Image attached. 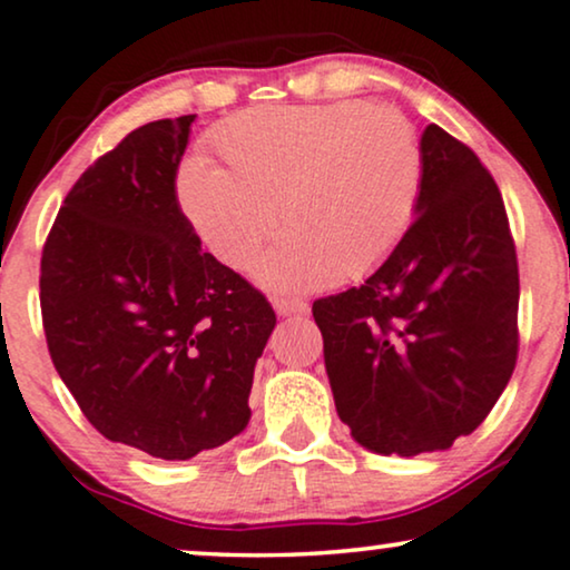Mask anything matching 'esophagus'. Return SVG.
<instances>
[{"label":"esophagus","instance_id":"1","mask_svg":"<svg viewBox=\"0 0 570 570\" xmlns=\"http://www.w3.org/2000/svg\"><path fill=\"white\" fill-rule=\"evenodd\" d=\"M274 308H277L279 317H291V314H306L308 304H306V301H301V298L279 296V298H274Z\"/></svg>","mask_w":570,"mask_h":570}]
</instances>
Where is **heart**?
I'll return each mask as SVG.
<instances>
[{"label": "heart", "mask_w": 570, "mask_h": 570, "mask_svg": "<svg viewBox=\"0 0 570 570\" xmlns=\"http://www.w3.org/2000/svg\"><path fill=\"white\" fill-rule=\"evenodd\" d=\"M227 168L193 158L177 195L206 248L232 269L256 256L277 224L291 227L256 264L272 291L362 277L412 227L425 156L410 118L364 102L266 105L229 118L210 139Z\"/></svg>", "instance_id": "obj_1"}]
</instances>
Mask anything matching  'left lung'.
Returning <instances> with one entry per match:
<instances>
[{"instance_id": "8db88e82", "label": "left lung", "mask_w": 570, "mask_h": 570, "mask_svg": "<svg viewBox=\"0 0 570 570\" xmlns=\"http://www.w3.org/2000/svg\"><path fill=\"white\" fill-rule=\"evenodd\" d=\"M417 219L360 287L314 301L338 417L377 454L473 433L518 360V256L479 156L425 126Z\"/></svg>"}]
</instances>
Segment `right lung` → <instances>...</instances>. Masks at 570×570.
<instances>
[{
	"label": "right lung",
	"instance_id": "add662e5",
	"mask_svg": "<svg viewBox=\"0 0 570 570\" xmlns=\"http://www.w3.org/2000/svg\"><path fill=\"white\" fill-rule=\"evenodd\" d=\"M193 121H150L97 158L41 250L55 370L105 439L158 460H189L248 425L253 367L277 325L264 293L203 253L181 214Z\"/></svg>",
	"mask_w": 570,
	"mask_h": 570
}]
</instances>
